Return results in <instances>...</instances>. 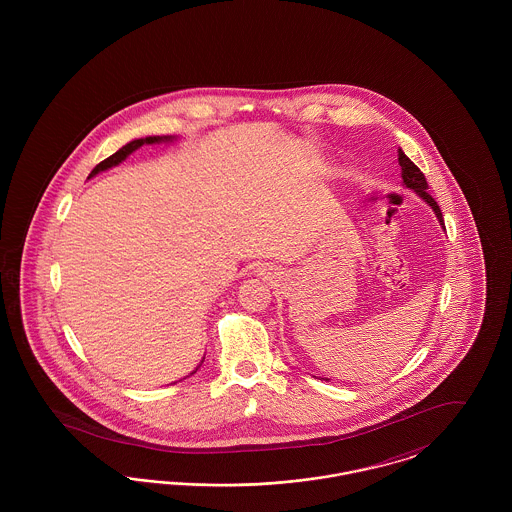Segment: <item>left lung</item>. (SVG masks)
Masks as SVG:
<instances>
[{
	"mask_svg": "<svg viewBox=\"0 0 512 512\" xmlns=\"http://www.w3.org/2000/svg\"><path fill=\"white\" fill-rule=\"evenodd\" d=\"M399 165H401V171H403V182H405V186L407 188H411L414 190L416 194L420 195L432 209H434V213L438 215L439 222H441V226L445 228V224H443V217H441V209H439L438 201L432 197V195L428 194L426 190H428V182H426V178H424V174L422 171L414 165L413 161L399 149Z\"/></svg>",
	"mask_w": 512,
	"mask_h": 512,
	"instance_id": "8db88e82",
	"label": "left lung"
}]
</instances>
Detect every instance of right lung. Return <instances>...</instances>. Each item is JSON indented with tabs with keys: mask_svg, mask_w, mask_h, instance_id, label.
I'll list each match as a JSON object with an SVG mask.
<instances>
[{
	"mask_svg": "<svg viewBox=\"0 0 512 512\" xmlns=\"http://www.w3.org/2000/svg\"><path fill=\"white\" fill-rule=\"evenodd\" d=\"M165 140H169L171 142V136H147V138H140V140H134V142H130V144H126V146H122L117 153H113L111 157H107V159H103L99 165H96V169L90 172V178L92 176H96L98 172L107 171V169H111V167H117L119 163H122L132 151H136L138 147L144 146V144H157V142H165Z\"/></svg>",
	"mask_w": 512,
	"mask_h": 512,
	"instance_id": "right-lung-1",
	"label": "right lung"
}]
</instances>
